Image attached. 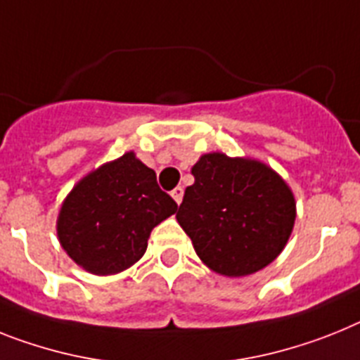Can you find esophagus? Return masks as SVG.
I'll list each match as a JSON object with an SVG mask.
<instances>
[{"mask_svg":"<svg viewBox=\"0 0 360 360\" xmlns=\"http://www.w3.org/2000/svg\"><path fill=\"white\" fill-rule=\"evenodd\" d=\"M171 196H173V200L176 202V204H180V202H182V198H184V189L180 186L178 187H174L173 191H171Z\"/></svg>","mask_w":360,"mask_h":360,"instance_id":"1","label":"esophagus"}]
</instances>
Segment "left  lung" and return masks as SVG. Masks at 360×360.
Returning <instances> with one entry per match:
<instances>
[{
  "label": "left lung",
  "mask_w": 360,
  "mask_h": 360,
  "mask_svg": "<svg viewBox=\"0 0 360 360\" xmlns=\"http://www.w3.org/2000/svg\"><path fill=\"white\" fill-rule=\"evenodd\" d=\"M191 174L176 220L211 271L253 275L282 253L297 202L281 174L260 160L224 153L202 155Z\"/></svg>",
  "instance_id": "obj_1"
}]
</instances>
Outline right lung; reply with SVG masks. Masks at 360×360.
Here are the masks:
<instances>
[{"label": "right lung", "mask_w": 360, "mask_h": 360, "mask_svg": "<svg viewBox=\"0 0 360 360\" xmlns=\"http://www.w3.org/2000/svg\"><path fill=\"white\" fill-rule=\"evenodd\" d=\"M176 202L134 150L85 174L61 204V248L92 275H116L142 259L150 231L176 213Z\"/></svg>", "instance_id": "1"}]
</instances>
